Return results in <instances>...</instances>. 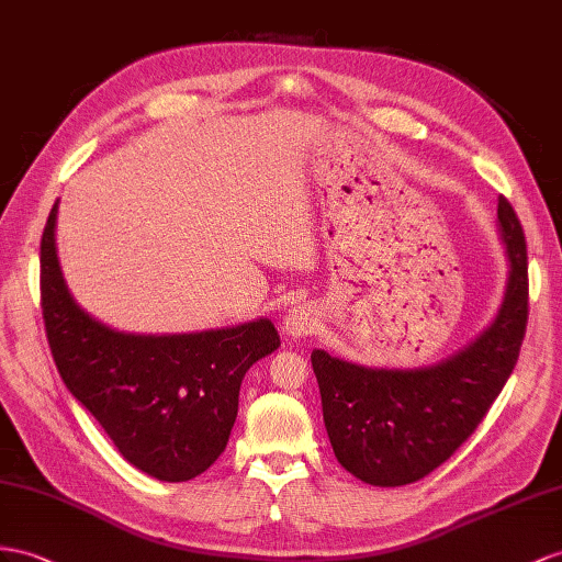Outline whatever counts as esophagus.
Instances as JSON below:
<instances>
[{
  "label": "esophagus",
  "instance_id": "34e87169",
  "mask_svg": "<svg viewBox=\"0 0 562 562\" xmlns=\"http://www.w3.org/2000/svg\"><path fill=\"white\" fill-rule=\"evenodd\" d=\"M315 327H318V313H315L306 304L294 306L290 313L284 315V333L292 337H306L313 333Z\"/></svg>",
  "mask_w": 562,
  "mask_h": 562
}]
</instances>
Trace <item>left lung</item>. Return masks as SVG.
<instances>
[{
    "label": "left lung",
    "mask_w": 562,
    "mask_h": 562,
    "mask_svg": "<svg viewBox=\"0 0 562 562\" xmlns=\"http://www.w3.org/2000/svg\"><path fill=\"white\" fill-rule=\"evenodd\" d=\"M501 239L510 276L492 327L443 363L380 370L311 353L329 443L344 470L372 486H404L446 463L484 420L520 356L529 315L527 244L506 196Z\"/></svg>",
    "instance_id": "obj_1"
}]
</instances>
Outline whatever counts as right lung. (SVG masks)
<instances>
[{"label":"right lung","mask_w":562,"mask_h":562,"mask_svg":"<svg viewBox=\"0 0 562 562\" xmlns=\"http://www.w3.org/2000/svg\"><path fill=\"white\" fill-rule=\"evenodd\" d=\"M56 204L40 241V304L56 370L121 456L161 482H187L225 451L247 370L280 347L261 318L196 335H123L90 318L64 282Z\"/></svg>","instance_id":"obj_1"}]
</instances>
